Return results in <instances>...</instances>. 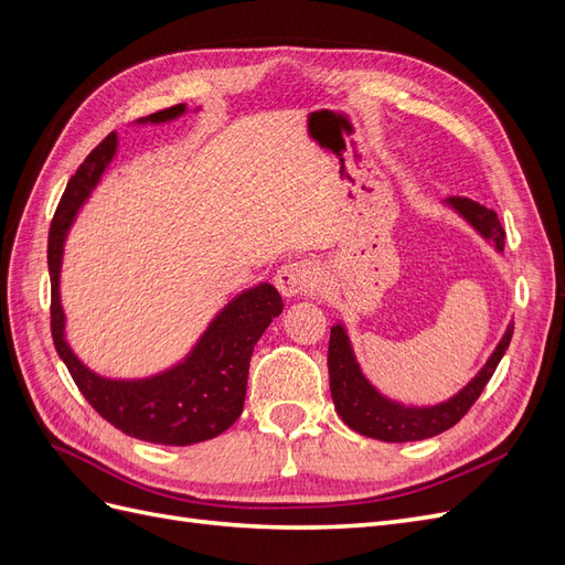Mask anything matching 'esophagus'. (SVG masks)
Here are the masks:
<instances>
[{"instance_id":"1","label":"esophagus","mask_w":565,"mask_h":565,"mask_svg":"<svg viewBox=\"0 0 565 565\" xmlns=\"http://www.w3.org/2000/svg\"><path fill=\"white\" fill-rule=\"evenodd\" d=\"M276 282H278V289L285 297H297V295L313 292V289H318L320 282H322L320 264L313 262V259H301V262L285 264L278 270Z\"/></svg>"}]
</instances>
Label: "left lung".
Instances as JSON below:
<instances>
[{"label":"left lung","mask_w":565,"mask_h":565,"mask_svg":"<svg viewBox=\"0 0 565 565\" xmlns=\"http://www.w3.org/2000/svg\"><path fill=\"white\" fill-rule=\"evenodd\" d=\"M450 207H455L469 224L481 233L486 241H492L500 252L504 249V228L498 214L483 207L469 198H450ZM514 324H509L498 349L488 358L486 367L461 388L450 401L431 405V407H405L393 403L377 393L355 363L349 337L341 324L330 330V349H328V367H330V391L339 417L344 419L353 431L367 438H377L386 443H407L431 438L448 431L461 417H465L471 405L481 396L486 384L490 382L492 372L498 370L504 351L509 349Z\"/></svg>","instance_id":"1"}]
</instances>
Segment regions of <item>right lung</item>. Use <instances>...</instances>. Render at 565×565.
<instances>
[{
	"label": "right lung",
	"instance_id": "1",
	"mask_svg": "<svg viewBox=\"0 0 565 565\" xmlns=\"http://www.w3.org/2000/svg\"><path fill=\"white\" fill-rule=\"evenodd\" d=\"M185 113V106H172L141 117L139 122H167ZM117 150L115 131L108 134L67 181L56 214L49 228V276H51V337L54 347L75 380L82 396L96 413L122 434L160 443V446H193L224 434L241 417L247 393V374L254 344L266 332L270 320L282 313L278 289L262 282L237 295L200 337L191 355L177 367L148 380L117 382L98 377L84 367L65 344L58 276L63 243L73 221L106 172Z\"/></svg>",
	"mask_w": 565,
	"mask_h": 565
}]
</instances>
